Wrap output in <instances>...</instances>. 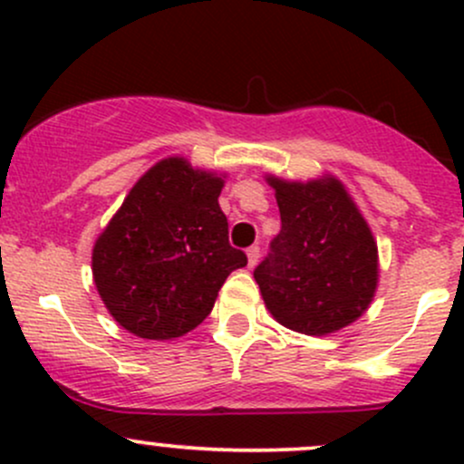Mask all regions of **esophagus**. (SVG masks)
I'll use <instances>...</instances> for the list:
<instances>
[{
	"label": "esophagus",
	"instance_id": "esophagus-1",
	"mask_svg": "<svg viewBox=\"0 0 464 464\" xmlns=\"http://www.w3.org/2000/svg\"><path fill=\"white\" fill-rule=\"evenodd\" d=\"M246 256H248V266L253 268L259 262V246H248Z\"/></svg>",
	"mask_w": 464,
	"mask_h": 464
}]
</instances>
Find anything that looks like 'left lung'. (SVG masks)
I'll return each mask as SVG.
<instances>
[{
    "instance_id": "left-lung-1",
    "label": "left lung",
    "mask_w": 464,
    "mask_h": 464,
    "mask_svg": "<svg viewBox=\"0 0 464 464\" xmlns=\"http://www.w3.org/2000/svg\"><path fill=\"white\" fill-rule=\"evenodd\" d=\"M282 231L253 271L279 324L328 334L353 324L372 302L379 264L368 224L339 180L268 178Z\"/></svg>"
}]
</instances>
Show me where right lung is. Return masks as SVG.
Listing matches in <instances>:
<instances>
[{
    "mask_svg": "<svg viewBox=\"0 0 464 464\" xmlns=\"http://www.w3.org/2000/svg\"><path fill=\"white\" fill-rule=\"evenodd\" d=\"M220 178L182 158L151 167L92 253L101 299L125 330L174 339L207 319L218 290L246 253L228 242Z\"/></svg>",
    "mask_w": 464,
    "mask_h": 464,
    "instance_id": "1",
    "label": "right lung"
}]
</instances>
